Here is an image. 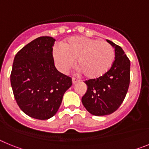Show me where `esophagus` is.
Masks as SVG:
<instances>
[{
  "label": "esophagus",
  "mask_w": 149,
  "mask_h": 149,
  "mask_svg": "<svg viewBox=\"0 0 149 149\" xmlns=\"http://www.w3.org/2000/svg\"><path fill=\"white\" fill-rule=\"evenodd\" d=\"M78 82H80V80L75 78V77H73V78H72V83H73L74 84H77V83H78Z\"/></svg>",
  "instance_id": "esophagus-1"
}]
</instances>
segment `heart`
<instances>
[{"label": "heart", "mask_w": 149, "mask_h": 149, "mask_svg": "<svg viewBox=\"0 0 149 149\" xmlns=\"http://www.w3.org/2000/svg\"><path fill=\"white\" fill-rule=\"evenodd\" d=\"M53 55L60 72H68L77 59V65L84 76L95 79L110 70L115 60V50L106 41L74 36L69 38L64 45H55Z\"/></svg>", "instance_id": "heart-1"}]
</instances>
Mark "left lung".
<instances>
[{
    "label": "left lung",
    "mask_w": 149,
    "mask_h": 149,
    "mask_svg": "<svg viewBox=\"0 0 149 149\" xmlns=\"http://www.w3.org/2000/svg\"><path fill=\"white\" fill-rule=\"evenodd\" d=\"M115 48V60L103 76L84 81L87 91L82 103L94 116L110 115L118 110L125 98L130 84L131 63L122 48L107 39Z\"/></svg>",
    "instance_id": "1"
}]
</instances>
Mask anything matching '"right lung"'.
<instances>
[{"label":"right lung","mask_w":149,"mask_h":149,"mask_svg":"<svg viewBox=\"0 0 149 149\" xmlns=\"http://www.w3.org/2000/svg\"><path fill=\"white\" fill-rule=\"evenodd\" d=\"M55 39L41 36L15 55L10 82L21 110L40 120L51 118L59 110L64 93L72 85V77L56 68L53 57Z\"/></svg>","instance_id":"add662e5"}]
</instances>
